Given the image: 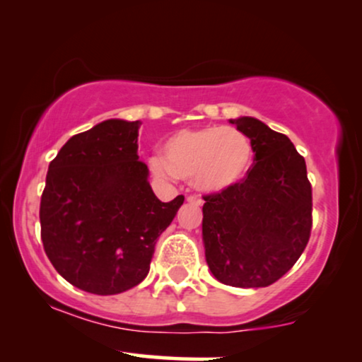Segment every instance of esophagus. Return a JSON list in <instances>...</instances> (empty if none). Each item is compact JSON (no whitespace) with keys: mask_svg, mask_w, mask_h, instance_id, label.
I'll list each match as a JSON object with an SVG mask.
<instances>
[{"mask_svg":"<svg viewBox=\"0 0 362 362\" xmlns=\"http://www.w3.org/2000/svg\"><path fill=\"white\" fill-rule=\"evenodd\" d=\"M187 202H191V204H196V206H201L202 199L197 196H187Z\"/></svg>","mask_w":362,"mask_h":362,"instance_id":"34e87169","label":"esophagus"}]
</instances>
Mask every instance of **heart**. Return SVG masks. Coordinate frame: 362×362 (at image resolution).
I'll use <instances>...</instances> for the list:
<instances>
[{
  "label": "heart",
  "instance_id": "heart-1",
  "mask_svg": "<svg viewBox=\"0 0 362 362\" xmlns=\"http://www.w3.org/2000/svg\"><path fill=\"white\" fill-rule=\"evenodd\" d=\"M163 156L151 158L160 177L180 176L202 191L219 192L239 182L252 165V145L244 133L230 127L185 128L168 138Z\"/></svg>",
  "mask_w": 362,
  "mask_h": 362
}]
</instances>
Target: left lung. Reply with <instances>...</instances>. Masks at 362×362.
<instances>
[{
  "instance_id": "1",
  "label": "left lung",
  "mask_w": 362,
  "mask_h": 362,
  "mask_svg": "<svg viewBox=\"0 0 362 362\" xmlns=\"http://www.w3.org/2000/svg\"><path fill=\"white\" fill-rule=\"evenodd\" d=\"M254 165L237 185L204 196L202 239L212 275L239 288L269 286L303 254L313 224L305 158L284 133L252 117L230 120Z\"/></svg>"
}]
</instances>
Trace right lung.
Here are the masks:
<instances>
[{"label":"right lung","instance_id":"add662e5","mask_svg":"<svg viewBox=\"0 0 362 362\" xmlns=\"http://www.w3.org/2000/svg\"><path fill=\"white\" fill-rule=\"evenodd\" d=\"M140 122L105 120L74 135L49 165L41 239L54 269L93 295H117L150 272L158 237L185 196L161 202L138 156Z\"/></svg>","mask_w":362,"mask_h":362}]
</instances>
